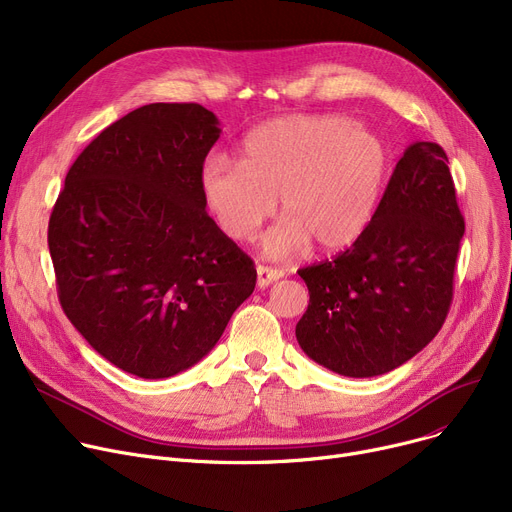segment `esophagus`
<instances>
[{
    "label": "esophagus",
    "mask_w": 512,
    "mask_h": 512,
    "mask_svg": "<svg viewBox=\"0 0 512 512\" xmlns=\"http://www.w3.org/2000/svg\"><path fill=\"white\" fill-rule=\"evenodd\" d=\"M280 278H284V272L278 270V267H267V265L257 267V288H267L270 284L278 282Z\"/></svg>",
    "instance_id": "obj_1"
}]
</instances>
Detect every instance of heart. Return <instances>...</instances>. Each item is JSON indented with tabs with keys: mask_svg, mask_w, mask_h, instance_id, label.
<instances>
[{
	"mask_svg": "<svg viewBox=\"0 0 512 512\" xmlns=\"http://www.w3.org/2000/svg\"><path fill=\"white\" fill-rule=\"evenodd\" d=\"M388 168L390 151L378 132L338 114H294L251 130L240 164L209 155L199 188L215 226L232 240H251L280 197L284 220L265 234V255L301 253L311 240L334 253L369 228Z\"/></svg>",
	"mask_w": 512,
	"mask_h": 512,
	"instance_id": "1",
	"label": "heart"
}]
</instances>
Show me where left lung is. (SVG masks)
I'll return each instance as SVG.
<instances>
[{
    "instance_id": "left-lung-1",
    "label": "left lung",
    "mask_w": 512,
    "mask_h": 512,
    "mask_svg": "<svg viewBox=\"0 0 512 512\" xmlns=\"http://www.w3.org/2000/svg\"><path fill=\"white\" fill-rule=\"evenodd\" d=\"M446 164L440 145H409L365 234L334 259L299 270L309 307L297 340L309 359L346 378H373L440 332L465 234Z\"/></svg>"
}]
</instances>
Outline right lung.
I'll return each instance as SVG.
<instances>
[{"mask_svg":"<svg viewBox=\"0 0 512 512\" xmlns=\"http://www.w3.org/2000/svg\"><path fill=\"white\" fill-rule=\"evenodd\" d=\"M199 103H149L68 170L47 242L58 297L95 351L145 380L199 363L257 272L209 218L199 170L220 139Z\"/></svg>","mask_w":512,"mask_h":512,"instance_id":"obj_1","label":"right lung"}]
</instances>
